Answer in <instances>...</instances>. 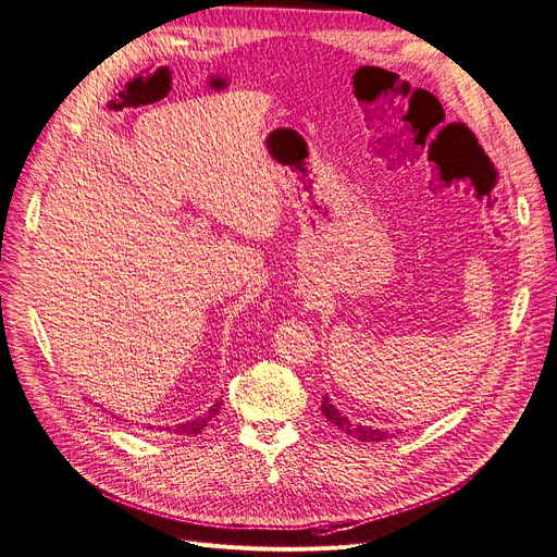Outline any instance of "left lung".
Returning a JSON list of instances; mask_svg holds the SVG:
<instances>
[{
  "label": "left lung",
  "mask_w": 557,
  "mask_h": 557,
  "mask_svg": "<svg viewBox=\"0 0 557 557\" xmlns=\"http://www.w3.org/2000/svg\"><path fill=\"white\" fill-rule=\"evenodd\" d=\"M321 413L325 416V420L333 422L337 430H342L344 434L357 438V441H364V443H380V441H386L391 434L382 432V430H375V428H369V424H355L350 422L333 403L329 396H323V403H321Z\"/></svg>",
  "instance_id": "8db88e82"
}]
</instances>
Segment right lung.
<instances>
[{
	"instance_id": "right-lung-1",
	"label": "right lung",
	"mask_w": 557,
	"mask_h": 557,
	"mask_svg": "<svg viewBox=\"0 0 557 557\" xmlns=\"http://www.w3.org/2000/svg\"><path fill=\"white\" fill-rule=\"evenodd\" d=\"M220 407H222V400L218 398V400L209 407V411L202 413L200 418L186 420V422H180V424H173V428H166V430H171L173 434H180V436H198V434L207 428V424L211 422V418H215V416L220 413Z\"/></svg>"
}]
</instances>
